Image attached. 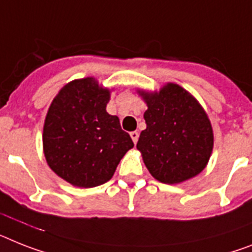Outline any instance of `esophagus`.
Wrapping results in <instances>:
<instances>
[{
    "label": "esophagus",
    "instance_id": "obj_1",
    "mask_svg": "<svg viewBox=\"0 0 252 252\" xmlns=\"http://www.w3.org/2000/svg\"><path fill=\"white\" fill-rule=\"evenodd\" d=\"M130 137H132L133 142H134V145H136V143H137V141H138L139 133L137 132V130H134V132H130Z\"/></svg>",
    "mask_w": 252,
    "mask_h": 252
}]
</instances>
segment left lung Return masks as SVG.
I'll return each mask as SVG.
<instances>
[{"instance_id":"8db88e82","label":"left lung","mask_w":252,"mask_h":252,"mask_svg":"<svg viewBox=\"0 0 252 252\" xmlns=\"http://www.w3.org/2000/svg\"><path fill=\"white\" fill-rule=\"evenodd\" d=\"M141 96L149 109L137 149L152 177L175 185L201 173L210 158L214 137L200 103L174 83L155 94L141 92Z\"/></svg>"}]
</instances>
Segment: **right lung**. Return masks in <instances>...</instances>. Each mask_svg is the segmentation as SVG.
Returning <instances> with one entry per match:
<instances>
[{
    "label": "right lung",
    "mask_w": 252,
    "mask_h": 252,
    "mask_svg": "<svg viewBox=\"0 0 252 252\" xmlns=\"http://www.w3.org/2000/svg\"><path fill=\"white\" fill-rule=\"evenodd\" d=\"M109 100V90L94 78H84L61 88L48 109L44 156L48 166L73 186L91 188L106 183L134 146L119 118L106 111Z\"/></svg>",
    "instance_id": "add662e5"
}]
</instances>
